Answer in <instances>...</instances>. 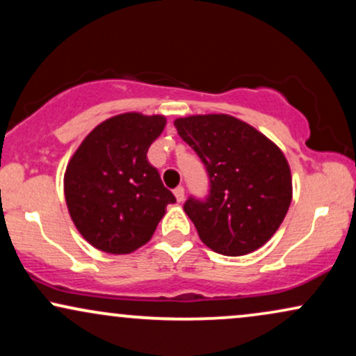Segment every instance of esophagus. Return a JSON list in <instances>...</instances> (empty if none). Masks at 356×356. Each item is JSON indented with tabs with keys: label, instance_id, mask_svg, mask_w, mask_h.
Instances as JSON below:
<instances>
[{
	"label": "esophagus",
	"instance_id": "obj_1",
	"mask_svg": "<svg viewBox=\"0 0 356 356\" xmlns=\"http://www.w3.org/2000/svg\"><path fill=\"white\" fill-rule=\"evenodd\" d=\"M174 195H175V199H177L179 202H182V201H184V195H186V192H184V187H182V186L175 187V189H174Z\"/></svg>",
	"mask_w": 356,
	"mask_h": 356
}]
</instances>
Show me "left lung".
Returning a JSON list of instances; mask_svg holds the SVG:
<instances>
[{"instance_id": "obj_1", "label": "left lung", "mask_w": 356, "mask_h": 356, "mask_svg": "<svg viewBox=\"0 0 356 356\" xmlns=\"http://www.w3.org/2000/svg\"><path fill=\"white\" fill-rule=\"evenodd\" d=\"M209 177V194L191 195L184 211L207 248L244 256L269 241L291 204L286 157L254 127L231 115H192L174 122Z\"/></svg>"}]
</instances>
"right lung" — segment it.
<instances>
[{"label": "right lung", "mask_w": 356, "mask_h": 356, "mask_svg": "<svg viewBox=\"0 0 356 356\" xmlns=\"http://www.w3.org/2000/svg\"><path fill=\"white\" fill-rule=\"evenodd\" d=\"M165 118L122 113L102 122L81 142L65 172L72 220L92 246L127 254L152 238L175 197L147 161Z\"/></svg>", "instance_id": "add662e5"}]
</instances>
